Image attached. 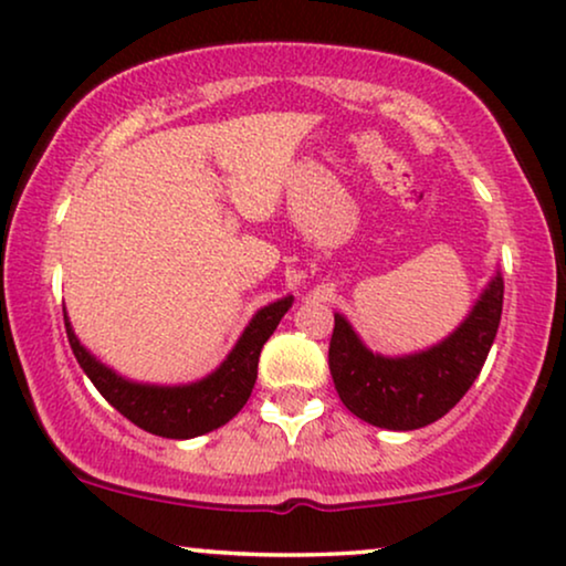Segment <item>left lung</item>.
I'll return each mask as SVG.
<instances>
[{"mask_svg": "<svg viewBox=\"0 0 566 566\" xmlns=\"http://www.w3.org/2000/svg\"><path fill=\"white\" fill-rule=\"evenodd\" d=\"M504 305L502 271L491 276L460 326L439 345L410 355H381L363 345L353 324L334 313L328 370L353 415L389 431H415L443 418L481 374Z\"/></svg>", "mask_w": 566, "mask_h": 566, "instance_id": "left-lung-1", "label": "left lung"}]
</instances>
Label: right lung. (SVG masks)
<instances>
[{"mask_svg": "<svg viewBox=\"0 0 566 566\" xmlns=\"http://www.w3.org/2000/svg\"><path fill=\"white\" fill-rule=\"evenodd\" d=\"M292 300L282 297L263 305L245 332L240 334L238 345L221 360L217 370L203 376L200 381L161 386L140 384L119 376L117 370L104 366L91 349L77 339L64 311V328H67L70 347L81 363L83 374L91 378L93 386L102 391V397L114 410L123 412L130 423L143 431L164 436V439H196L221 428L245 407L255 378H259V357L266 339L274 334L284 313L290 311Z\"/></svg>", "mask_w": 566, "mask_h": 566, "instance_id": "right-lung-1", "label": "right lung"}]
</instances>
